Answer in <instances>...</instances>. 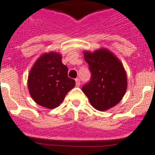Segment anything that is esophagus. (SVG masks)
I'll use <instances>...</instances> for the list:
<instances>
[{"label":"esophagus","mask_w":155,"mask_h":155,"mask_svg":"<svg viewBox=\"0 0 155 155\" xmlns=\"http://www.w3.org/2000/svg\"><path fill=\"white\" fill-rule=\"evenodd\" d=\"M75 81H76V86H80V80H79V78H76L75 79Z\"/></svg>","instance_id":"obj_1"}]
</instances>
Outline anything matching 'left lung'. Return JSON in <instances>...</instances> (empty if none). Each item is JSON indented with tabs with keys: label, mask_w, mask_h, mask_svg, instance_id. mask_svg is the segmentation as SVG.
I'll return each mask as SVG.
<instances>
[{
	"label": "left lung",
	"mask_w": 155,
	"mask_h": 155,
	"mask_svg": "<svg viewBox=\"0 0 155 155\" xmlns=\"http://www.w3.org/2000/svg\"><path fill=\"white\" fill-rule=\"evenodd\" d=\"M84 58L91 79L81 89L93 107L105 111L119 103L127 89V73L119 59L105 48L84 51Z\"/></svg>",
	"instance_id": "1"
}]
</instances>
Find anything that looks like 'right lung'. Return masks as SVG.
Wrapping results in <instances>:
<instances>
[{"label": "right lung", "mask_w": 155, "mask_h": 155, "mask_svg": "<svg viewBox=\"0 0 155 155\" xmlns=\"http://www.w3.org/2000/svg\"><path fill=\"white\" fill-rule=\"evenodd\" d=\"M75 85L68 77V68L56 52L43 54L33 64L28 77L31 97L38 105L48 109L58 107Z\"/></svg>", "instance_id": "right-lung-1"}]
</instances>
